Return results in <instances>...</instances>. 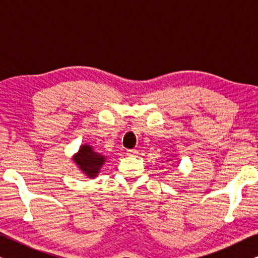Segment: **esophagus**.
Returning <instances> with one entry per match:
<instances>
[{
	"label": "esophagus",
	"mask_w": 258,
	"mask_h": 258,
	"mask_svg": "<svg viewBox=\"0 0 258 258\" xmlns=\"http://www.w3.org/2000/svg\"><path fill=\"white\" fill-rule=\"evenodd\" d=\"M126 155H128V156H137V155H139V150L130 149V150L126 151Z\"/></svg>",
	"instance_id": "esophagus-1"
}]
</instances>
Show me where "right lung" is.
<instances>
[{"label": "right lung", "mask_w": 258, "mask_h": 258, "mask_svg": "<svg viewBox=\"0 0 258 258\" xmlns=\"http://www.w3.org/2000/svg\"><path fill=\"white\" fill-rule=\"evenodd\" d=\"M74 162L77 168L86 175L88 178L93 179L97 177L101 168L105 162V156L94 150V148L89 144H82L80 147L77 154L74 155Z\"/></svg>", "instance_id": "obj_1"}]
</instances>
